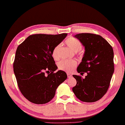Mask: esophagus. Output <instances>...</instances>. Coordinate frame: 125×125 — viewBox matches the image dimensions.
Returning a JSON list of instances; mask_svg holds the SVG:
<instances>
[{"instance_id":"obj_1","label":"esophagus","mask_w":125,"mask_h":125,"mask_svg":"<svg viewBox=\"0 0 125 125\" xmlns=\"http://www.w3.org/2000/svg\"><path fill=\"white\" fill-rule=\"evenodd\" d=\"M67 77L68 78H71V77H72V74H70V73H67Z\"/></svg>"}]
</instances>
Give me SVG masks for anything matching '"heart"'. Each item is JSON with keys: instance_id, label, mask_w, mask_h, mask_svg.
Returning a JSON list of instances; mask_svg holds the SVG:
<instances>
[{"instance_id": "b5f03b06", "label": "heart", "mask_w": 125, "mask_h": 125, "mask_svg": "<svg viewBox=\"0 0 125 125\" xmlns=\"http://www.w3.org/2000/svg\"><path fill=\"white\" fill-rule=\"evenodd\" d=\"M66 44L68 47L73 51L77 52L81 49L82 44L79 40L73 37H70L66 40ZM61 44H58L54 47L52 51V57L54 60H58L59 58V52ZM77 63L74 60H68L63 59L58 62V66L59 69L67 72H71L74 70Z\"/></svg>"}]
</instances>
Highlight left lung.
I'll return each mask as SVG.
<instances>
[{
    "label": "left lung",
    "mask_w": 125,
    "mask_h": 125,
    "mask_svg": "<svg viewBox=\"0 0 125 125\" xmlns=\"http://www.w3.org/2000/svg\"><path fill=\"white\" fill-rule=\"evenodd\" d=\"M85 48L82 62L77 71L87 75L83 79L73 75L77 84L72 88L75 96L86 103L95 102L103 97L109 88L114 71L112 47L98 34L79 33L74 36Z\"/></svg>",
    "instance_id": "1"
}]
</instances>
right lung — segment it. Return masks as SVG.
<instances>
[{"instance_id":"add662e5","label":"right lung","mask_w":125,"mask_h":125,"mask_svg":"<svg viewBox=\"0 0 125 125\" xmlns=\"http://www.w3.org/2000/svg\"><path fill=\"white\" fill-rule=\"evenodd\" d=\"M67 35H31L18 47L14 73L19 90L31 103H48L54 98L57 87L67 79L64 71L54 73L58 67L52 54L53 48Z\"/></svg>"}]
</instances>
